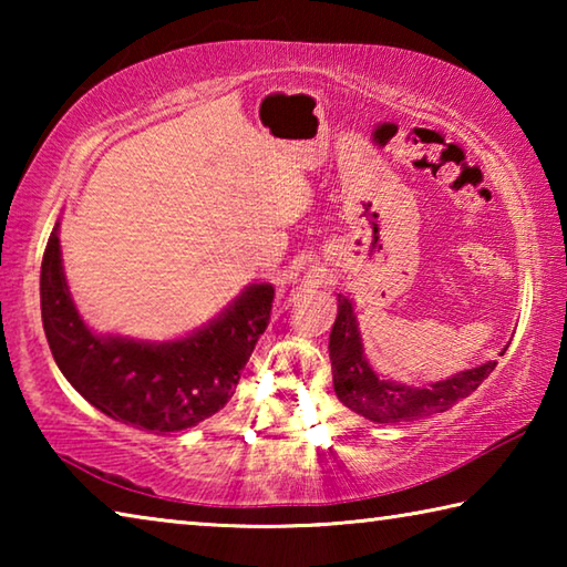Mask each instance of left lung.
<instances>
[{
  "instance_id": "left-lung-1",
  "label": "left lung",
  "mask_w": 567,
  "mask_h": 567,
  "mask_svg": "<svg viewBox=\"0 0 567 567\" xmlns=\"http://www.w3.org/2000/svg\"><path fill=\"white\" fill-rule=\"evenodd\" d=\"M330 362L334 395L344 408L372 422H412L435 415V412H445L457 400L475 392L480 382L491 378L497 364L491 360L480 368L463 370L453 378L430 382L422 388L382 378L364 358L354 307L342 295H338V320H334L330 332Z\"/></svg>"
}]
</instances>
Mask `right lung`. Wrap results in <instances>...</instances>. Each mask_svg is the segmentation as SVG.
I'll list each match as a JSON object with an SVG mask.
<instances>
[{
    "instance_id": "obj_1",
    "label": "right lung",
    "mask_w": 567,
    "mask_h": 567,
    "mask_svg": "<svg viewBox=\"0 0 567 567\" xmlns=\"http://www.w3.org/2000/svg\"><path fill=\"white\" fill-rule=\"evenodd\" d=\"M56 229L44 249L40 297L47 342L66 382L107 417L155 435L195 427L223 410L270 322L275 287L247 285L187 338L155 342L100 334L72 300Z\"/></svg>"
}]
</instances>
